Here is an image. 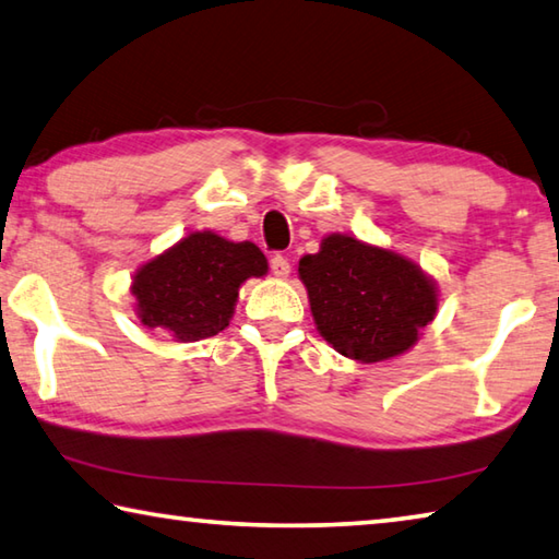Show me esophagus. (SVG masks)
<instances>
[{
	"label": "esophagus",
	"mask_w": 559,
	"mask_h": 559,
	"mask_svg": "<svg viewBox=\"0 0 559 559\" xmlns=\"http://www.w3.org/2000/svg\"><path fill=\"white\" fill-rule=\"evenodd\" d=\"M271 271H273V276H278V278H288V273H290V261H288L286 257H281V253H276V257L271 259Z\"/></svg>",
	"instance_id": "obj_1"
}]
</instances>
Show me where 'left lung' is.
Masks as SVG:
<instances>
[{
  "label": "left lung",
  "mask_w": 559,
  "mask_h": 559,
  "mask_svg": "<svg viewBox=\"0 0 559 559\" xmlns=\"http://www.w3.org/2000/svg\"><path fill=\"white\" fill-rule=\"evenodd\" d=\"M298 276L320 335L357 362L406 353L437 316V286L414 261L345 234L302 257Z\"/></svg>",
  "instance_id": "left-lung-1"
}]
</instances>
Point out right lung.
Listing matches in <instances>:
<instances>
[{
    "instance_id": "1",
    "label": "right lung",
    "mask_w": 559,
    "mask_h": 559,
    "mask_svg": "<svg viewBox=\"0 0 559 559\" xmlns=\"http://www.w3.org/2000/svg\"><path fill=\"white\" fill-rule=\"evenodd\" d=\"M266 271L269 261L257 243L194 231L135 273L138 318L179 343L212 337L229 325L241 283Z\"/></svg>"
}]
</instances>
